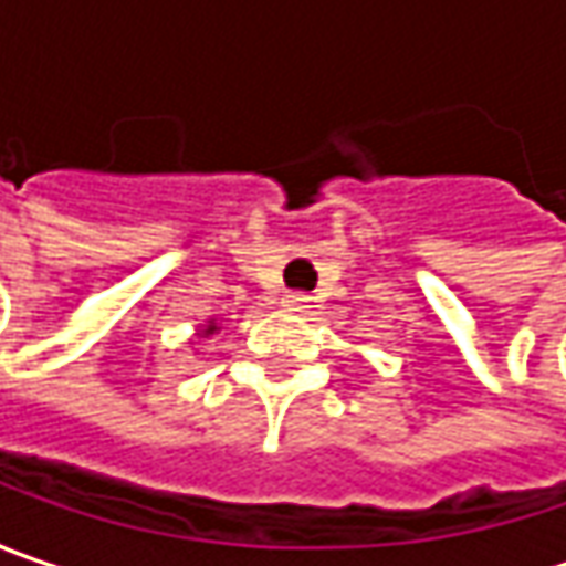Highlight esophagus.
I'll list each match as a JSON object with an SVG mask.
<instances>
[{"instance_id":"obj_1","label":"esophagus","mask_w":566,"mask_h":566,"mask_svg":"<svg viewBox=\"0 0 566 566\" xmlns=\"http://www.w3.org/2000/svg\"><path fill=\"white\" fill-rule=\"evenodd\" d=\"M283 308L286 312H305V308H312V295L286 293L283 295Z\"/></svg>"}]
</instances>
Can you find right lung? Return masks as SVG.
Returning <instances> with one entry per match:
<instances>
[{
  "label": "right lung",
  "instance_id": "add662e5",
  "mask_svg": "<svg viewBox=\"0 0 566 566\" xmlns=\"http://www.w3.org/2000/svg\"><path fill=\"white\" fill-rule=\"evenodd\" d=\"M213 331H217V324H213V321H207V327H205V337H207V334H213Z\"/></svg>",
  "mask_w": 566,
  "mask_h": 566
}]
</instances>
